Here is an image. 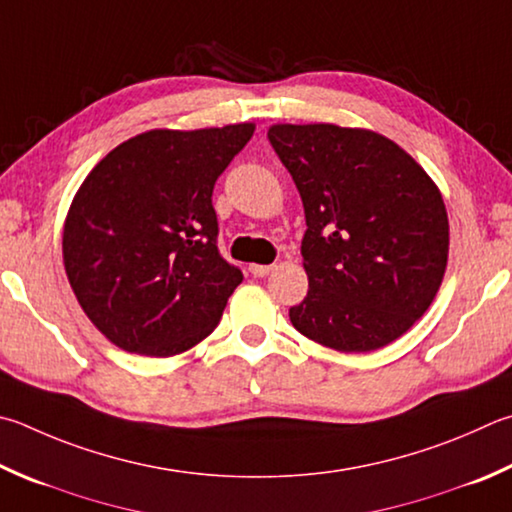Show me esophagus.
<instances>
[{
	"label": "esophagus",
	"instance_id": "obj_1",
	"mask_svg": "<svg viewBox=\"0 0 512 512\" xmlns=\"http://www.w3.org/2000/svg\"><path fill=\"white\" fill-rule=\"evenodd\" d=\"M248 271L253 273L255 277H266L268 273L273 271V266H271V264H250Z\"/></svg>",
	"mask_w": 512,
	"mask_h": 512
}]
</instances>
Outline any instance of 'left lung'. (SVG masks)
Masks as SVG:
<instances>
[{
	"instance_id": "8db88e82",
	"label": "left lung",
	"mask_w": 512,
	"mask_h": 512,
	"mask_svg": "<svg viewBox=\"0 0 512 512\" xmlns=\"http://www.w3.org/2000/svg\"><path fill=\"white\" fill-rule=\"evenodd\" d=\"M275 154L304 203L309 293L291 306L302 336L365 353L394 342L432 304L448 264V212L394 141L338 125H275Z\"/></svg>"
}]
</instances>
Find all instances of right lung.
Here are the masks:
<instances>
[{
    "label": "right lung",
    "mask_w": 512,
    "mask_h": 512,
    "mask_svg": "<svg viewBox=\"0 0 512 512\" xmlns=\"http://www.w3.org/2000/svg\"><path fill=\"white\" fill-rule=\"evenodd\" d=\"M255 125L154 132L111 150L71 203L64 268L120 349L174 356L208 338L244 280L219 253L212 190Z\"/></svg>",
    "instance_id": "right-lung-1"
}]
</instances>
